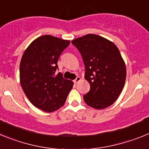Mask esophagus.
Returning <instances> with one entry per match:
<instances>
[{
  "label": "esophagus",
  "instance_id": "34e87169",
  "mask_svg": "<svg viewBox=\"0 0 149 149\" xmlns=\"http://www.w3.org/2000/svg\"><path fill=\"white\" fill-rule=\"evenodd\" d=\"M81 77H76V78H75V80H74V84H77V83L79 82V81H81Z\"/></svg>",
  "mask_w": 149,
  "mask_h": 149
}]
</instances>
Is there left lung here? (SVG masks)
<instances>
[{"label":"left lung","mask_w":149,"mask_h":149,"mask_svg":"<svg viewBox=\"0 0 149 149\" xmlns=\"http://www.w3.org/2000/svg\"><path fill=\"white\" fill-rule=\"evenodd\" d=\"M82 56L89 83L84 101L95 109L106 108L116 101L125 85L126 67L119 50L108 39L87 34L72 41Z\"/></svg>","instance_id":"left-lung-1"}]
</instances>
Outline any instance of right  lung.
Segmentation results:
<instances>
[{"mask_svg": "<svg viewBox=\"0 0 149 149\" xmlns=\"http://www.w3.org/2000/svg\"><path fill=\"white\" fill-rule=\"evenodd\" d=\"M70 44L50 35L32 42L24 52L20 63V83L29 101L45 112H53L65 104L73 82L64 79L58 69L60 54Z\"/></svg>", "mask_w": 149, "mask_h": 149, "instance_id": "add662e5", "label": "right lung"}]
</instances>
